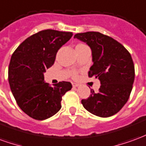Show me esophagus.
<instances>
[{
	"label": "esophagus",
	"mask_w": 146,
	"mask_h": 146,
	"mask_svg": "<svg viewBox=\"0 0 146 146\" xmlns=\"http://www.w3.org/2000/svg\"><path fill=\"white\" fill-rule=\"evenodd\" d=\"M72 85H73V88H76V87L79 86V84H76V83H72Z\"/></svg>",
	"instance_id": "esophagus-1"
}]
</instances>
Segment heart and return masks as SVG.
I'll return each instance as SVG.
<instances>
[{"label": "heart", "instance_id": "1", "mask_svg": "<svg viewBox=\"0 0 146 146\" xmlns=\"http://www.w3.org/2000/svg\"><path fill=\"white\" fill-rule=\"evenodd\" d=\"M84 48H88V46L85 44H78L77 45H76V47H75V51H80V50H82V49H84Z\"/></svg>", "mask_w": 146, "mask_h": 146}]
</instances>
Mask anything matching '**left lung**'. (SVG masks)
<instances>
[{
	"mask_svg": "<svg viewBox=\"0 0 146 146\" xmlns=\"http://www.w3.org/2000/svg\"><path fill=\"white\" fill-rule=\"evenodd\" d=\"M92 49L93 65L89 77L100 80L98 93L81 103L88 112L100 117H109L121 110L128 100L135 80V66L129 51L120 43L98 32L76 33L74 36Z\"/></svg>",
	"mask_w": 146,
	"mask_h": 146,
	"instance_id": "obj_1",
	"label": "left lung"
}]
</instances>
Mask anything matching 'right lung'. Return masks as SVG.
<instances>
[{"mask_svg": "<svg viewBox=\"0 0 146 146\" xmlns=\"http://www.w3.org/2000/svg\"><path fill=\"white\" fill-rule=\"evenodd\" d=\"M72 36L71 32L42 30L26 39L11 55L8 67L11 91L19 108L33 119L54 116L62 107V97L72 88L66 81L51 87L44 77L58 49Z\"/></svg>", "mask_w": 146, "mask_h": 146, "instance_id": "add662e5", "label": "right lung"}]
</instances>
